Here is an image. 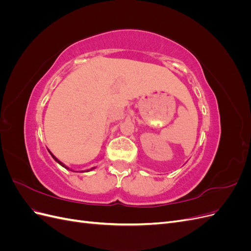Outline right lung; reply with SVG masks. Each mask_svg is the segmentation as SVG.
I'll use <instances>...</instances> for the list:
<instances>
[{"mask_svg":"<svg viewBox=\"0 0 251 251\" xmlns=\"http://www.w3.org/2000/svg\"><path fill=\"white\" fill-rule=\"evenodd\" d=\"M50 154H51V153H50ZM51 155H52V154H51ZM52 157H53V159H54V160H55V161H56V162H58V163H59V164H60V165H62V166H64V168H66V169H68V168H67V166H65V165H64V164H63V163H62V162H60V161H59V160H57V159H56V158H55V157H54V156H53V155H52ZM68 170H69V169H68Z\"/></svg>","mask_w":251,"mask_h":251,"instance_id":"1","label":"right lung"}]
</instances>
